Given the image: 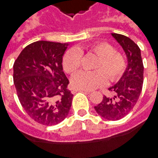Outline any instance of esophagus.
Wrapping results in <instances>:
<instances>
[{"instance_id": "1", "label": "esophagus", "mask_w": 158, "mask_h": 158, "mask_svg": "<svg viewBox=\"0 0 158 158\" xmlns=\"http://www.w3.org/2000/svg\"><path fill=\"white\" fill-rule=\"evenodd\" d=\"M77 91H83V92H85V93H90V91L86 90H74L73 92V93H75V92H77Z\"/></svg>"}]
</instances>
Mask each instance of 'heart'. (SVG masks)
Instances as JSON below:
<instances>
[{
  "instance_id": "b5f03b06",
  "label": "heart",
  "mask_w": 158,
  "mask_h": 158,
  "mask_svg": "<svg viewBox=\"0 0 158 158\" xmlns=\"http://www.w3.org/2000/svg\"><path fill=\"white\" fill-rule=\"evenodd\" d=\"M89 51L98 56L94 65L95 71H81L72 78V85L79 90H94L110 81L118 79L126 68V60L121 53L114 51L108 43L100 42L91 45ZM81 49L72 48L66 52L62 59L65 71L74 73L81 66Z\"/></svg>"
}]
</instances>
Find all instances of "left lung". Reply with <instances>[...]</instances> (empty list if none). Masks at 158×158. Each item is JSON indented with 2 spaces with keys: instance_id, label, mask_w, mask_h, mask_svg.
Returning <instances> with one entry per match:
<instances>
[{
  "instance_id": "left-lung-1",
  "label": "left lung",
  "mask_w": 158,
  "mask_h": 158,
  "mask_svg": "<svg viewBox=\"0 0 158 158\" xmlns=\"http://www.w3.org/2000/svg\"><path fill=\"white\" fill-rule=\"evenodd\" d=\"M113 37L121 45L127 58V68L121 79L109 88L113 98L103 96L102 101L94 109L106 120L118 121L133 110L139 98L144 81V65L140 48L129 37L112 33Z\"/></svg>"
}]
</instances>
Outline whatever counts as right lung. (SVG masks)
<instances>
[{"label": "right lung", "instance_id": "obj_1", "mask_svg": "<svg viewBox=\"0 0 158 158\" xmlns=\"http://www.w3.org/2000/svg\"><path fill=\"white\" fill-rule=\"evenodd\" d=\"M68 44L37 41L27 45L14 64V83L23 109L45 126L68 116L73 95L62 68Z\"/></svg>", "mask_w": 158, "mask_h": 158}]
</instances>
